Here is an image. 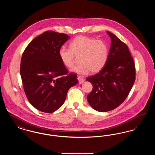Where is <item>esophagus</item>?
Returning <instances> with one entry per match:
<instances>
[{
	"instance_id": "1",
	"label": "esophagus",
	"mask_w": 155,
	"mask_h": 155,
	"mask_svg": "<svg viewBox=\"0 0 155 155\" xmlns=\"http://www.w3.org/2000/svg\"><path fill=\"white\" fill-rule=\"evenodd\" d=\"M77 79H78V80L79 84H81L82 83H83V82H84V78H82V77H80V76H78V77H77Z\"/></svg>"
}]
</instances>
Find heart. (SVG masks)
Segmentation results:
<instances>
[{"instance_id":"obj_1","label":"heart","mask_w":155,"mask_h":155,"mask_svg":"<svg viewBox=\"0 0 155 155\" xmlns=\"http://www.w3.org/2000/svg\"><path fill=\"white\" fill-rule=\"evenodd\" d=\"M59 56L64 66L70 68L75 63V57L80 56V63L72 70L77 73L87 74L101 71L105 66L109 56L107 44L101 39L87 36H78L70 43V48L61 47Z\"/></svg>"}]
</instances>
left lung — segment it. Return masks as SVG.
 <instances>
[{"label":"left lung","instance_id":"left-lung-1","mask_svg":"<svg viewBox=\"0 0 155 155\" xmlns=\"http://www.w3.org/2000/svg\"><path fill=\"white\" fill-rule=\"evenodd\" d=\"M107 61L97 74L86 80L93 86L87 100L95 110L105 112L117 107L128 95L135 80V67L127 45L110 32Z\"/></svg>","mask_w":155,"mask_h":155}]
</instances>
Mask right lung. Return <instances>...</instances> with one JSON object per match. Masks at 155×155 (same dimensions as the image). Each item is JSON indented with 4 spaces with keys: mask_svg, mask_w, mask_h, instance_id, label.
<instances>
[{
    "mask_svg": "<svg viewBox=\"0 0 155 155\" xmlns=\"http://www.w3.org/2000/svg\"><path fill=\"white\" fill-rule=\"evenodd\" d=\"M69 37L47 31L34 38L22 53L20 75L25 95L38 110L51 113L64 102L68 89L77 84V75L69 73L59 56Z\"/></svg>",
    "mask_w": 155,
    "mask_h": 155,
    "instance_id": "add662e5",
    "label": "right lung"
}]
</instances>
